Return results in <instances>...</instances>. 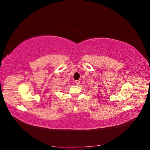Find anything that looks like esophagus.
Instances as JSON below:
<instances>
[{"instance_id":"obj_1","label":"esophagus","mask_w":150,"mask_h":150,"mask_svg":"<svg viewBox=\"0 0 150 150\" xmlns=\"http://www.w3.org/2000/svg\"><path fill=\"white\" fill-rule=\"evenodd\" d=\"M75 83H76V84H77V85H79V84H80V81H79V80L75 81Z\"/></svg>"}]
</instances>
